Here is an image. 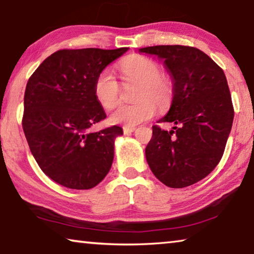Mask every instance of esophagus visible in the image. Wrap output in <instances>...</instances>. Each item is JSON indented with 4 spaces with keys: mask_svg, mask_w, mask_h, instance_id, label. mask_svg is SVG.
Here are the masks:
<instances>
[{
    "mask_svg": "<svg viewBox=\"0 0 254 254\" xmlns=\"http://www.w3.org/2000/svg\"><path fill=\"white\" fill-rule=\"evenodd\" d=\"M135 130L134 127H123V132L126 134L131 133V132H133Z\"/></svg>",
    "mask_w": 254,
    "mask_h": 254,
    "instance_id": "obj_1",
    "label": "esophagus"
}]
</instances>
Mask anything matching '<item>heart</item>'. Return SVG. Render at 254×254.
<instances>
[{
    "mask_svg": "<svg viewBox=\"0 0 254 254\" xmlns=\"http://www.w3.org/2000/svg\"><path fill=\"white\" fill-rule=\"evenodd\" d=\"M123 83H138L132 105L120 106L112 115L110 122L133 127L151 120L160 110L170 107L174 99V81L161 73V66L156 61L142 55H128L117 65ZM93 92L99 105L107 110L113 109L121 98V86L109 70H102L94 80Z\"/></svg>",
    "mask_w": 254,
    "mask_h": 254,
    "instance_id": "obj_1",
    "label": "heart"
}]
</instances>
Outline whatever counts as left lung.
<instances>
[{
	"instance_id": "1",
	"label": "left lung",
	"mask_w": 254,
	"mask_h": 254,
	"mask_svg": "<svg viewBox=\"0 0 254 254\" xmlns=\"http://www.w3.org/2000/svg\"><path fill=\"white\" fill-rule=\"evenodd\" d=\"M140 53L163 61L174 81V99L153 127L145 149L152 173L174 189L190 187L214 170L222 158L234 121V107L223 70L208 55L189 46H153Z\"/></svg>"
}]
</instances>
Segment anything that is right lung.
I'll list each match as a JSON object with an SVG mask.
<instances>
[{"label":"right lung","mask_w":254,"mask_h":254,"mask_svg":"<svg viewBox=\"0 0 254 254\" xmlns=\"http://www.w3.org/2000/svg\"><path fill=\"white\" fill-rule=\"evenodd\" d=\"M127 49H61L28 79L21 121L25 137L41 170L60 185L88 190L110 170L114 141L123 130L113 126L90 131L106 119L93 85L96 76Z\"/></svg>","instance_id":"1"}]
</instances>
